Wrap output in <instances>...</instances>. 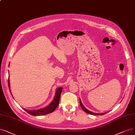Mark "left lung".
<instances>
[{
    "instance_id": "1",
    "label": "left lung",
    "mask_w": 135,
    "mask_h": 135,
    "mask_svg": "<svg viewBox=\"0 0 135 135\" xmlns=\"http://www.w3.org/2000/svg\"><path fill=\"white\" fill-rule=\"evenodd\" d=\"M79 103H80V107H81V108H82V109H83V110H84V111H85V113H88V114H91V115H104V114H105V113H100V114L99 113V114H98V113H95L91 112V111L88 110L87 109H86V108L84 107V106L83 105V104H82V103H81V100H80V99H79Z\"/></svg>"
}]
</instances>
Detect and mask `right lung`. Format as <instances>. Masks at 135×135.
<instances>
[{
  "mask_svg": "<svg viewBox=\"0 0 135 135\" xmlns=\"http://www.w3.org/2000/svg\"><path fill=\"white\" fill-rule=\"evenodd\" d=\"M8 84H9V88L10 93L11 94V90H10V86L9 79H8ZM62 89L63 88L62 87H59L56 89L53 100L51 102V103L48 105V106H47L42 109L36 110H29L25 109H24L28 114H30V115L33 116H41V115H46V114H50L51 113H52L53 111H55V110L58 107V104H59L61 94L62 93ZM11 95H12V94H11Z\"/></svg>",
  "mask_w": 135,
  "mask_h": 135,
  "instance_id": "obj_1",
  "label": "right lung"
}]
</instances>
